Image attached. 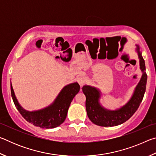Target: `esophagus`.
<instances>
[{
  "mask_svg": "<svg viewBox=\"0 0 156 156\" xmlns=\"http://www.w3.org/2000/svg\"><path fill=\"white\" fill-rule=\"evenodd\" d=\"M77 82L78 83V84H80V87H83L84 84V83H85L86 80H85V78H84V77H82V76H80V77H79L77 79Z\"/></svg>",
  "mask_w": 156,
  "mask_h": 156,
  "instance_id": "1",
  "label": "esophagus"
}]
</instances>
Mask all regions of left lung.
Here are the masks:
<instances>
[{
	"mask_svg": "<svg viewBox=\"0 0 156 156\" xmlns=\"http://www.w3.org/2000/svg\"><path fill=\"white\" fill-rule=\"evenodd\" d=\"M136 46L142 76L130 99L125 105L115 110L106 109L100 102L102 93L99 89L90 85H84L82 88L86 96L85 106L87 115L95 125L101 126L121 125L128 120L138 109L146 91L147 75L145 72L144 60L142 58V52L140 51V47L137 44Z\"/></svg>",
	"mask_w": 156,
	"mask_h": 156,
	"instance_id": "left-lung-1",
	"label": "left lung"
}]
</instances>
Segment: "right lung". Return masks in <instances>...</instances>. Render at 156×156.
Wrapping results in <instances>:
<instances>
[{
  "label": "right lung",
  "mask_w": 156,
  "mask_h": 156,
  "mask_svg": "<svg viewBox=\"0 0 156 156\" xmlns=\"http://www.w3.org/2000/svg\"><path fill=\"white\" fill-rule=\"evenodd\" d=\"M80 89L78 83L69 84L62 89L51 105L43 109L30 112L19 104L11 83L12 97L18 112L27 122L43 129L56 128L64 122L71 102Z\"/></svg>",
  "instance_id": "obj_1"
}]
</instances>
